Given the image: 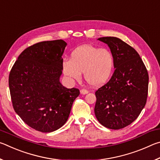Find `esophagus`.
<instances>
[{"instance_id":"esophagus-1","label":"esophagus","mask_w":160,"mask_h":160,"mask_svg":"<svg viewBox=\"0 0 160 160\" xmlns=\"http://www.w3.org/2000/svg\"><path fill=\"white\" fill-rule=\"evenodd\" d=\"M89 92L88 90H85V89H82V90H80V93L82 94H86Z\"/></svg>"}]
</instances>
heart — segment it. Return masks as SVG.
<instances>
[{"label": "heart", "mask_w": 160, "mask_h": 160, "mask_svg": "<svg viewBox=\"0 0 160 160\" xmlns=\"http://www.w3.org/2000/svg\"><path fill=\"white\" fill-rule=\"evenodd\" d=\"M114 66V59L107 48L92 45H83L70 54V60H64L62 68L65 75L70 79L80 80L83 72L89 85L99 87L109 80Z\"/></svg>", "instance_id": "1"}]
</instances>
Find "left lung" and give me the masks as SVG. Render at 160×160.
Here are the masks:
<instances>
[{"label": "left lung", "mask_w": 160, "mask_h": 160, "mask_svg": "<svg viewBox=\"0 0 160 160\" xmlns=\"http://www.w3.org/2000/svg\"><path fill=\"white\" fill-rule=\"evenodd\" d=\"M98 40L107 44L114 59V72L109 82L95 92L96 118L102 126L118 130L128 126L145 107L149 76L139 54L117 37Z\"/></svg>", "instance_id": "1"}]
</instances>
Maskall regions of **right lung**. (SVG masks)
Segmentation results:
<instances>
[{"label":"right lung","mask_w":160,"mask_h":160,"mask_svg":"<svg viewBox=\"0 0 160 160\" xmlns=\"http://www.w3.org/2000/svg\"><path fill=\"white\" fill-rule=\"evenodd\" d=\"M62 39L37 43L18 56L9 75L12 107L24 122L42 132L56 131L69 117L77 88L61 85Z\"/></svg>","instance_id":"right-lung-1"}]
</instances>
